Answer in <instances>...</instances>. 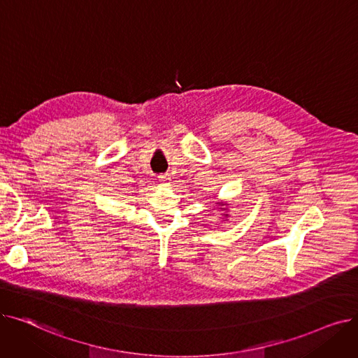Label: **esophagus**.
Returning <instances> with one entry per match:
<instances>
[{
    "mask_svg": "<svg viewBox=\"0 0 358 358\" xmlns=\"http://www.w3.org/2000/svg\"><path fill=\"white\" fill-rule=\"evenodd\" d=\"M159 181H161L162 184L168 185V184H169V181H171V177L166 176V174H162V176H159Z\"/></svg>",
    "mask_w": 358,
    "mask_h": 358,
    "instance_id": "34e87169",
    "label": "esophagus"
}]
</instances>
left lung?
I'll return each mask as SVG.
<instances>
[{"mask_svg":"<svg viewBox=\"0 0 358 358\" xmlns=\"http://www.w3.org/2000/svg\"><path fill=\"white\" fill-rule=\"evenodd\" d=\"M227 216H228V215H227Z\"/></svg>","mask_w":358,"mask_h":358,"instance_id":"obj_1","label":"left lung"}]
</instances>
